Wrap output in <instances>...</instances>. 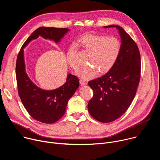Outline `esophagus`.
<instances>
[{
	"label": "esophagus",
	"instance_id": "34e87169",
	"mask_svg": "<svg viewBox=\"0 0 160 160\" xmlns=\"http://www.w3.org/2000/svg\"><path fill=\"white\" fill-rule=\"evenodd\" d=\"M80 83L82 85H85L87 84V82L85 80H83V79H80Z\"/></svg>",
	"mask_w": 160,
	"mask_h": 160
}]
</instances>
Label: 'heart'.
<instances>
[{"label":"heart","mask_w":160,"mask_h":160,"mask_svg":"<svg viewBox=\"0 0 160 160\" xmlns=\"http://www.w3.org/2000/svg\"><path fill=\"white\" fill-rule=\"evenodd\" d=\"M80 42L84 49L90 53L87 59L90 64L78 72V75L85 79L96 77L99 72L101 74L108 73L115 64L121 52V42L116 37L88 35L82 38ZM76 53L75 46L72 45L67 54L68 64L75 70L80 66Z\"/></svg>","instance_id":"b5f03b06"}]
</instances>
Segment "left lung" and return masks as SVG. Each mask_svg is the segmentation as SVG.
<instances>
[{
	"label": "left lung",
	"mask_w": 160,
	"mask_h": 160,
	"mask_svg": "<svg viewBox=\"0 0 160 160\" xmlns=\"http://www.w3.org/2000/svg\"><path fill=\"white\" fill-rule=\"evenodd\" d=\"M116 27L122 40L120 56L111 70L102 77L88 82L93 97L88 103L90 115L102 123L119 118L130 106L141 78V55L136 43L120 27Z\"/></svg>",
	"instance_id": "left-lung-1"
}]
</instances>
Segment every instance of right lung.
Listing matches in <instances>:
<instances>
[{"label": "right lung", "mask_w": 160, "mask_h": 160, "mask_svg": "<svg viewBox=\"0 0 160 160\" xmlns=\"http://www.w3.org/2000/svg\"><path fill=\"white\" fill-rule=\"evenodd\" d=\"M69 30L66 28H37L22 45L17 57L16 76L19 96L30 115L43 123H54L64 115L68 101L79 87V80L76 76L68 74L65 83L58 88L52 90L41 89L32 82L26 73L23 48L32 40L39 36L58 43Z\"/></svg>", "instance_id": "1"}]
</instances>
